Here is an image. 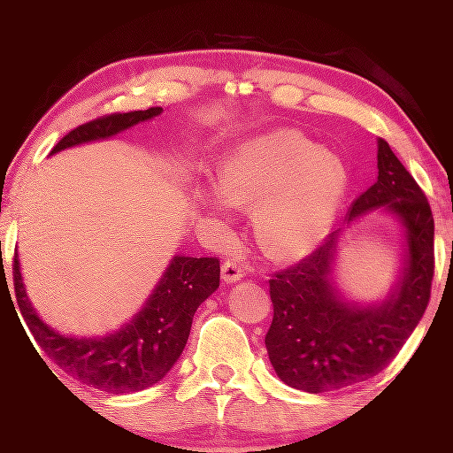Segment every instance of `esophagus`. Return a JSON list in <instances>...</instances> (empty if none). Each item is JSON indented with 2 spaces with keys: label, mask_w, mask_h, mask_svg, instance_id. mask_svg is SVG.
Wrapping results in <instances>:
<instances>
[{
  "label": "esophagus",
  "mask_w": 453,
  "mask_h": 453,
  "mask_svg": "<svg viewBox=\"0 0 453 453\" xmlns=\"http://www.w3.org/2000/svg\"><path fill=\"white\" fill-rule=\"evenodd\" d=\"M241 279H243V268H241L237 262H233V260L222 262V280H225L226 285L237 283V280H241Z\"/></svg>",
  "instance_id": "esophagus-1"
}]
</instances>
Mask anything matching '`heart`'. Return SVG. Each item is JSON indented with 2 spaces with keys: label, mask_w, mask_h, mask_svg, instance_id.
<instances>
[{
  "label": "heart",
  "mask_w": 453,
  "mask_h": 453,
  "mask_svg": "<svg viewBox=\"0 0 453 453\" xmlns=\"http://www.w3.org/2000/svg\"><path fill=\"white\" fill-rule=\"evenodd\" d=\"M203 191L210 214L226 216L225 201L254 212L256 243L270 260L296 262L319 248L337 220L349 173L334 151L293 128H274L241 141Z\"/></svg>",
  "instance_id": "1"
}]
</instances>
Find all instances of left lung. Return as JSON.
<instances>
[{
  "instance_id": "1",
  "label": "left lung",
  "mask_w": 453,
  "mask_h": 453,
  "mask_svg": "<svg viewBox=\"0 0 453 453\" xmlns=\"http://www.w3.org/2000/svg\"><path fill=\"white\" fill-rule=\"evenodd\" d=\"M377 168V180L351 203L345 225L270 279L274 316L264 343L274 372L293 389L325 393L377 377L426 310L434 270L431 205L383 139ZM379 207L403 226V266L383 300L351 303L334 283L338 239L343 227Z\"/></svg>"
}]
</instances>
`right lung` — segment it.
<instances>
[{
  "label": "right lung",
  "instance_id": "right-lung-1",
  "mask_svg": "<svg viewBox=\"0 0 453 453\" xmlns=\"http://www.w3.org/2000/svg\"><path fill=\"white\" fill-rule=\"evenodd\" d=\"M160 114L162 108H150L91 120L62 137L51 154L91 141L110 139ZM219 257L176 254L151 296L145 299L143 308L119 331L104 337H68L35 312L22 283L19 256H14L16 302L41 351L81 383L119 395L143 391L166 377L183 354L197 308L219 289Z\"/></svg>",
  "mask_w": 453,
  "mask_h": 453
}]
</instances>
